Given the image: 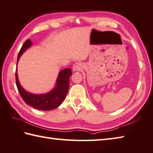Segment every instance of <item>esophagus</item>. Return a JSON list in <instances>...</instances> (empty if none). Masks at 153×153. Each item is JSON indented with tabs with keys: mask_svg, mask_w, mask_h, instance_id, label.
Segmentation results:
<instances>
[{
	"mask_svg": "<svg viewBox=\"0 0 153 153\" xmlns=\"http://www.w3.org/2000/svg\"><path fill=\"white\" fill-rule=\"evenodd\" d=\"M81 68V65H80L79 63H75L73 66V70L74 71H78Z\"/></svg>",
	"mask_w": 153,
	"mask_h": 153,
	"instance_id": "1",
	"label": "esophagus"
}]
</instances>
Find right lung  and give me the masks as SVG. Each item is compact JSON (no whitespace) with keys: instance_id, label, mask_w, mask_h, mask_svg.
<instances>
[{"instance_id":"add662e5","label":"right lung","mask_w":153,"mask_h":153,"mask_svg":"<svg viewBox=\"0 0 153 153\" xmlns=\"http://www.w3.org/2000/svg\"><path fill=\"white\" fill-rule=\"evenodd\" d=\"M32 43L30 39H27L23 43L19 52L17 63L21 55L27 48L32 45ZM16 71L17 69L16 70L15 74L16 87L21 98L27 104L37 110L48 111L55 109L62 104L69 90V77L72 75L71 69L67 68L61 71L59 73L55 88L51 91L45 94H33L27 91L19 83Z\"/></svg>"}]
</instances>
